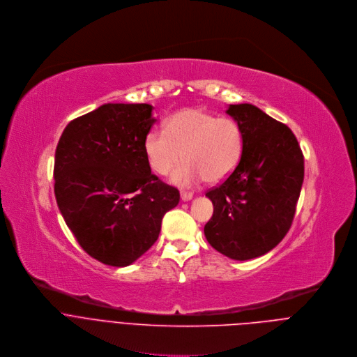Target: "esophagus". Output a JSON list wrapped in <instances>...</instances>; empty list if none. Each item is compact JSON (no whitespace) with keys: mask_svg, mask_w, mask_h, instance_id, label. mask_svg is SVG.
<instances>
[{"mask_svg":"<svg viewBox=\"0 0 357 357\" xmlns=\"http://www.w3.org/2000/svg\"><path fill=\"white\" fill-rule=\"evenodd\" d=\"M180 195H181L183 201H190L192 198V192H190V191H181Z\"/></svg>","mask_w":357,"mask_h":357,"instance_id":"obj_1","label":"esophagus"}]
</instances>
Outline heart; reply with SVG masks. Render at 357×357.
<instances>
[{
	"instance_id": "heart-1",
	"label": "heart",
	"mask_w": 357,
	"mask_h": 357,
	"mask_svg": "<svg viewBox=\"0 0 357 357\" xmlns=\"http://www.w3.org/2000/svg\"><path fill=\"white\" fill-rule=\"evenodd\" d=\"M243 130L234 118H220L201 108L173 114L165 129H151L144 151L153 172L165 176L184 159L172 174V181L190 187L206 180H225L238 166L243 152Z\"/></svg>"
}]
</instances>
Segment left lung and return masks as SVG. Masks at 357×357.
<instances>
[{
  "label": "left lung",
  "mask_w": 357,
  "mask_h": 357,
  "mask_svg": "<svg viewBox=\"0 0 357 357\" xmlns=\"http://www.w3.org/2000/svg\"><path fill=\"white\" fill-rule=\"evenodd\" d=\"M227 112L243 130V152L235 170L206 191L212 218L208 243L234 260L266 255L287 235L304 181V156L291 129L252 104Z\"/></svg>",
  "instance_id": "8db88e82"
}]
</instances>
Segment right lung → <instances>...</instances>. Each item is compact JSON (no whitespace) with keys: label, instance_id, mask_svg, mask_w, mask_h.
I'll use <instances>...</instances> for the list:
<instances>
[{"label":"right lung","instance_id":"right-lung-1","mask_svg":"<svg viewBox=\"0 0 357 357\" xmlns=\"http://www.w3.org/2000/svg\"><path fill=\"white\" fill-rule=\"evenodd\" d=\"M149 104H104L71 121L54 155V195L79 245L125 267L158 241L177 188L151 172L144 140L156 119Z\"/></svg>","mask_w":357,"mask_h":357}]
</instances>
